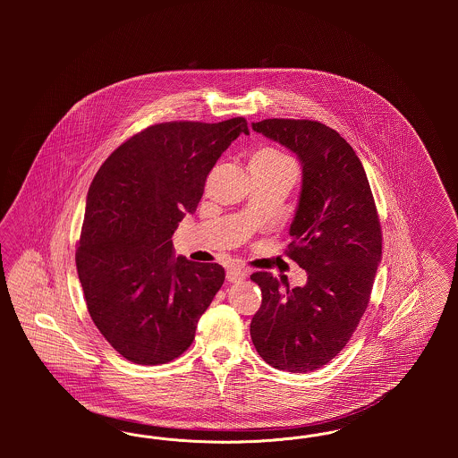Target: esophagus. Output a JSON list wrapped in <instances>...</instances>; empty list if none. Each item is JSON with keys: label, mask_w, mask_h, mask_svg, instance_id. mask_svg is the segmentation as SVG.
Masks as SVG:
<instances>
[{"label": "esophagus", "mask_w": 458, "mask_h": 458, "mask_svg": "<svg viewBox=\"0 0 458 458\" xmlns=\"http://www.w3.org/2000/svg\"><path fill=\"white\" fill-rule=\"evenodd\" d=\"M245 278H247V271L242 269V267L232 266V267L226 269V280L232 282V284H240V282H243Z\"/></svg>", "instance_id": "1"}]
</instances>
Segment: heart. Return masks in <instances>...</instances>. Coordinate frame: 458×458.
Here are the masks:
<instances>
[{"label":"heart","instance_id":"1","mask_svg":"<svg viewBox=\"0 0 458 458\" xmlns=\"http://www.w3.org/2000/svg\"><path fill=\"white\" fill-rule=\"evenodd\" d=\"M254 157H264V159H286L282 154L276 153V151H271V149L261 151V153L256 154Z\"/></svg>","mask_w":458,"mask_h":458}]
</instances>
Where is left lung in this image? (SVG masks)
<instances>
[{
    "mask_svg": "<svg viewBox=\"0 0 458 458\" xmlns=\"http://www.w3.org/2000/svg\"><path fill=\"white\" fill-rule=\"evenodd\" d=\"M252 131L301 161L288 254L305 269L307 284L290 288L282 280V288L271 273H254L262 304L250 338L269 366L309 372L340 353L366 312L381 262V225L364 166L338 131L284 118L252 123Z\"/></svg>",
    "mask_w": 458,
    "mask_h": 458,
    "instance_id": "obj_1",
    "label": "left lung"
}]
</instances>
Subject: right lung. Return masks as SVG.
I'll use <instances>...</instances> for the list:
<instances>
[{
	"label": "right lung",
	"instance_id": "obj_1",
	"mask_svg": "<svg viewBox=\"0 0 458 458\" xmlns=\"http://www.w3.org/2000/svg\"><path fill=\"white\" fill-rule=\"evenodd\" d=\"M240 133L245 118L153 125L113 151L89 187L77 273L94 325L131 362L182 355L225 282L219 264L174 258L172 237Z\"/></svg>",
	"mask_w": 458,
	"mask_h": 458
}]
</instances>
